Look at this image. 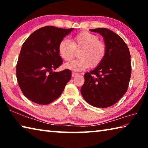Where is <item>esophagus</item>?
Returning a JSON list of instances; mask_svg holds the SVG:
<instances>
[{
	"mask_svg": "<svg viewBox=\"0 0 148 148\" xmlns=\"http://www.w3.org/2000/svg\"><path fill=\"white\" fill-rule=\"evenodd\" d=\"M77 74H78L76 73V72H72V77H75L76 76H77Z\"/></svg>",
	"mask_w": 148,
	"mask_h": 148,
	"instance_id": "obj_1",
	"label": "esophagus"
}]
</instances>
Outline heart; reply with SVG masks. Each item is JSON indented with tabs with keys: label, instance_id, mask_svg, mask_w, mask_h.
<instances>
[{
	"label": "heart",
	"instance_id": "b5f03b06",
	"mask_svg": "<svg viewBox=\"0 0 148 148\" xmlns=\"http://www.w3.org/2000/svg\"><path fill=\"white\" fill-rule=\"evenodd\" d=\"M76 51H79L77 56L79 59L64 64V68L79 72L101 64L106 57L107 48L106 44L99 40L98 36L83 31L76 35L71 42L64 38L59 44V54L65 61H71Z\"/></svg>",
	"mask_w": 148,
	"mask_h": 148
}]
</instances>
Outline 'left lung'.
Here are the masks:
<instances>
[{
    "label": "left lung",
    "instance_id": "8db88e82",
    "mask_svg": "<svg viewBox=\"0 0 148 148\" xmlns=\"http://www.w3.org/2000/svg\"><path fill=\"white\" fill-rule=\"evenodd\" d=\"M103 37L106 55L101 64L84 75L81 93L87 103L108 108L127 92L131 75V55L126 43L118 34L106 28L90 29Z\"/></svg>",
    "mask_w": 148,
    "mask_h": 148
}]
</instances>
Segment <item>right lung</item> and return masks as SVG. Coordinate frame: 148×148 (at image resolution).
Wrapping results in <instances>:
<instances>
[{"mask_svg": "<svg viewBox=\"0 0 148 148\" xmlns=\"http://www.w3.org/2000/svg\"><path fill=\"white\" fill-rule=\"evenodd\" d=\"M74 28L46 26L30 35L21 47L16 66L19 86L24 96L38 104H48L63 91L71 80L69 69L53 72L62 63L58 46Z\"/></svg>", "mask_w": 148, "mask_h": 148, "instance_id": "add662e5", "label": "right lung"}]
</instances>
